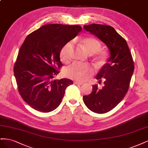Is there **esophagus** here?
Wrapping results in <instances>:
<instances>
[{
  "mask_svg": "<svg viewBox=\"0 0 148 148\" xmlns=\"http://www.w3.org/2000/svg\"><path fill=\"white\" fill-rule=\"evenodd\" d=\"M74 83L76 84H78V85H82V84H83V83L78 82V81H75V82H74Z\"/></svg>",
  "mask_w": 148,
  "mask_h": 148,
  "instance_id": "esophagus-1",
  "label": "esophagus"
}]
</instances>
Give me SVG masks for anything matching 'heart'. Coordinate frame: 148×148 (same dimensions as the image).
Here are the masks:
<instances>
[{"instance_id":"obj_1","label":"heart","mask_w":148,"mask_h":148,"mask_svg":"<svg viewBox=\"0 0 148 148\" xmlns=\"http://www.w3.org/2000/svg\"><path fill=\"white\" fill-rule=\"evenodd\" d=\"M78 42L88 53L92 54L96 53V60L98 65H102L107 59V52L99 50L101 44L98 40L94 37H86L79 39ZM73 42L69 41L62 47L60 52V59L62 62H67L70 59V55L73 51ZM95 68L90 65L80 63L72 64L69 66L65 71L67 77L76 79L79 82H84L95 73Z\"/></svg>"}]
</instances>
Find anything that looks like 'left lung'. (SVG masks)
<instances>
[{
	"label": "left lung",
	"instance_id": "obj_1",
	"mask_svg": "<svg viewBox=\"0 0 148 148\" xmlns=\"http://www.w3.org/2000/svg\"><path fill=\"white\" fill-rule=\"evenodd\" d=\"M85 30L95 35L108 47L110 57L96 78L104 86L99 89L92 86L90 95L83 99L88 108L97 114L108 112L123 99L130 86L135 65L125 39L109 25L91 24L83 26Z\"/></svg>",
	"mask_w": 148,
	"mask_h": 148
}]
</instances>
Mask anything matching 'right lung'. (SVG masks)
Masks as SVG:
<instances>
[{
	"label": "right lung",
	"instance_id": "obj_1",
	"mask_svg": "<svg viewBox=\"0 0 148 148\" xmlns=\"http://www.w3.org/2000/svg\"><path fill=\"white\" fill-rule=\"evenodd\" d=\"M82 31L79 25L49 24L30 33L20 47L13 72L23 99L42 112L55 110L73 82L53 79L62 66L60 52Z\"/></svg>",
	"mask_w": 148,
	"mask_h": 148
}]
</instances>
